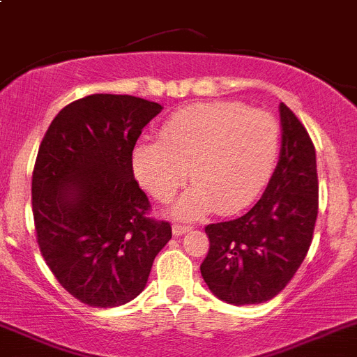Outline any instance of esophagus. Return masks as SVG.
Here are the masks:
<instances>
[{"instance_id": "1", "label": "esophagus", "mask_w": 357, "mask_h": 357, "mask_svg": "<svg viewBox=\"0 0 357 357\" xmlns=\"http://www.w3.org/2000/svg\"><path fill=\"white\" fill-rule=\"evenodd\" d=\"M190 229H192V227L185 226V224H174V226H172V233H174L176 236H181V234L188 233Z\"/></svg>"}]
</instances>
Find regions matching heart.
I'll list each match as a JSON object with an SVG mask.
<instances>
[{
  "instance_id": "b5f03b06",
  "label": "heart",
  "mask_w": 357,
  "mask_h": 357,
  "mask_svg": "<svg viewBox=\"0 0 357 357\" xmlns=\"http://www.w3.org/2000/svg\"><path fill=\"white\" fill-rule=\"evenodd\" d=\"M279 124L265 110L238 102H197L167 117L160 140H140L131 153L137 181L167 201L186 179L194 185L171 206L176 218L194 220L217 208L243 210L274 171Z\"/></svg>"
}]
</instances>
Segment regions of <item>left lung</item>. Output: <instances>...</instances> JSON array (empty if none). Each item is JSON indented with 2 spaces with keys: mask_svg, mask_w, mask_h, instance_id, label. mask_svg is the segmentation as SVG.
I'll use <instances>...</instances> for the list:
<instances>
[{
  "mask_svg": "<svg viewBox=\"0 0 357 357\" xmlns=\"http://www.w3.org/2000/svg\"><path fill=\"white\" fill-rule=\"evenodd\" d=\"M279 162L261 199L245 215L206 226L210 250L201 274L233 306L274 298L307 255L319 213L317 155L306 128L281 102Z\"/></svg>",
  "mask_w": 357,
  "mask_h": 357,
  "instance_id": "left-lung-1",
  "label": "left lung"
}]
</instances>
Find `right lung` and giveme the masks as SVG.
<instances>
[{
    "label": "right lung",
    "mask_w": 357,
    "mask_h": 357,
    "mask_svg": "<svg viewBox=\"0 0 357 357\" xmlns=\"http://www.w3.org/2000/svg\"><path fill=\"white\" fill-rule=\"evenodd\" d=\"M162 105L92 94L59 112L38 147L31 178L35 231L47 266L73 297L115 307L146 288L169 222L147 217L131 153Z\"/></svg>",
    "instance_id": "right-lung-1"
}]
</instances>
